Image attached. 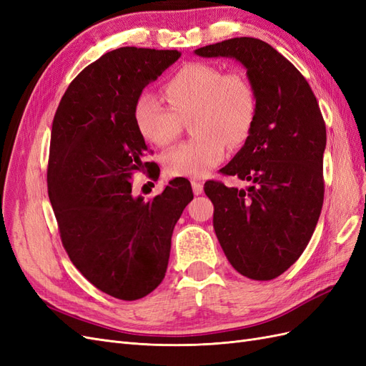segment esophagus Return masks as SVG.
I'll return each instance as SVG.
<instances>
[{"label": "esophagus", "instance_id": "34e87169", "mask_svg": "<svg viewBox=\"0 0 366 366\" xmlns=\"http://www.w3.org/2000/svg\"><path fill=\"white\" fill-rule=\"evenodd\" d=\"M191 184H192V191L195 195H200L203 192V183L200 180H192Z\"/></svg>", "mask_w": 366, "mask_h": 366}]
</instances>
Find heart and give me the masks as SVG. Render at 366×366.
<instances>
[{
    "instance_id": "heart-1",
    "label": "heart",
    "mask_w": 366,
    "mask_h": 366,
    "mask_svg": "<svg viewBox=\"0 0 366 366\" xmlns=\"http://www.w3.org/2000/svg\"><path fill=\"white\" fill-rule=\"evenodd\" d=\"M171 105L143 92L134 104V122L140 134L159 147L180 134L179 116L195 112V137L180 143L164 156V169L172 177H203L226 156L227 142L239 145L252 129L257 97L241 71H223L206 62L187 64L163 86Z\"/></svg>"
}]
</instances>
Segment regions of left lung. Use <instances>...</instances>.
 Masks as SVG:
<instances>
[{"label": "left lung", "mask_w": 366, "mask_h": 366, "mask_svg": "<svg viewBox=\"0 0 366 366\" xmlns=\"http://www.w3.org/2000/svg\"><path fill=\"white\" fill-rule=\"evenodd\" d=\"M244 65L257 113L244 145L219 172L246 189L209 180L214 229L229 262L254 281L282 274L305 250L324 203L325 122L305 77L270 44L232 38L197 49Z\"/></svg>", "instance_id": "obj_1"}]
</instances>
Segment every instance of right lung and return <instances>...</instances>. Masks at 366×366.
Instances as JSON below:
<instances>
[{"label": "right lung", "instance_id": "add662e5", "mask_svg": "<svg viewBox=\"0 0 366 366\" xmlns=\"http://www.w3.org/2000/svg\"><path fill=\"white\" fill-rule=\"evenodd\" d=\"M182 56L177 50L122 47L77 74L53 119L49 198L74 267L101 292L136 301L157 289L168 269L174 226L194 198L191 183L174 179L149 202L132 197L145 162V139L134 122L143 88Z\"/></svg>", "mask_w": 366, "mask_h": 366}]
</instances>
